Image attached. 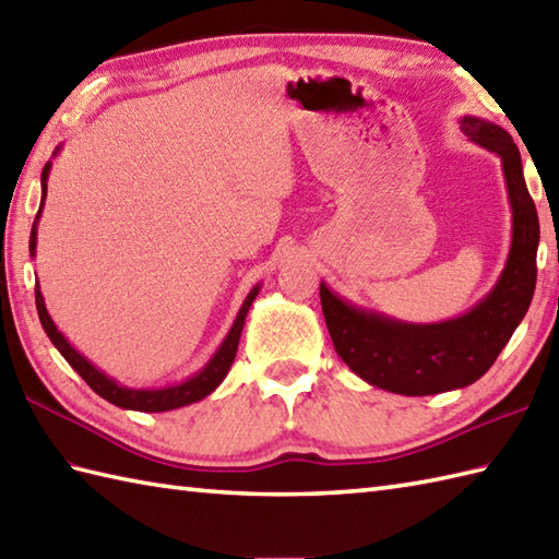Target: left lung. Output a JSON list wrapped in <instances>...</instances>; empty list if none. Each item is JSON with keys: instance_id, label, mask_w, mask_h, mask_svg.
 I'll return each mask as SVG.
<instances>
[{"instance_id": "8db88e82", "label": "left lung", "mask_w": 559, "mask_h": 559, "mask_svg": "<svg viewBox=\"0 0 559 559\" xmlns=\"http://www.w3.org/2000/svg\"><path fill=\"white\" fill-rule=\"evenodd\" d=\"M461 129L473 144L502 158L512 204V249L495 288L471 312L449 322L406 324L358 310L331 293L326 283L319 286L329 334L341 360L367 384L391 394L430 396L476 382L512 338L536 290L540 225L514 139L480 117H463Z\"/></svg>"}]
</instances>
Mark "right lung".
I'll list each match as a JSON object with an SVG mask.
<instances>
[{
	"mask_svg": "<svg viewBox=\"0 0 559 559\" xmlns=\"http://www.w3.org/2000/svg\"><path fill=\"white\" fill-rule=\"evenodd\" d=\"M47 175H50V163H45L43 168V177H40V185H43V201H40V209H38V216H35L33 223V230H31V257L35 254V240H38V230H35V225H38L40 218V211L45 204V194H47ZM259 293V286H254L249 290V295L245 298L240 312L235 317V324L230 326L228 336L221 343V348L216 350V355L206 362V367L201 372H197L194 377H189L187 382H180L175 386H163V389H129V386H120L110 379L108 374H103L100 370H96L86 358L79 350L71 348V343L59 334L55 322L50 319L45 310V300H43V293L40 286L35 283V307H38V317H40V324L45 329V334L50 336V341L55 343V348L62 353V358L74 367V370L81 374L83 382H86L93 391H96L98 396H103L105 401L115 403V406L127 408V411H141V413H163V411H173V408H182L189 406V403H197L201 399H206L213 389H216L225 374H228L230 365L235 360V353H237V343H240L242 336V326H245V317L249 312V307H252L254 298Z\"/></svg>",
	"mask_w": 559,
	"mask_h": 559,
	"instance_id": "right-lung-1",
	"label": "right lung"
}]
</instances>
